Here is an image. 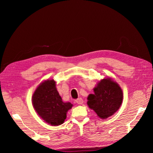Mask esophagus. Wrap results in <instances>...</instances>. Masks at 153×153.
<instances>
[{
    "instance_id": "1",
    "label": "esophagus",
    "mask_w": 153,
    "mask_h": 153,
    "mask_svg": "<svg viewBox=\"0 0 153 153\" xmlns=\"http://www.w3.org/2000/svg\"><path fill=\"white\" fill-rule=\"evenodd\" d=\"M76 102L78 105H82V103H83V99H82V98H77V99L76 100Z\"/></svg>"
}]
</instances>
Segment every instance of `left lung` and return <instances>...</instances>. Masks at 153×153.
Returning <instances> with one entry per match:
<instances>
[{
  "instance_id": "1",
  "label": "left lung",
  "mask_w": 153,
  "mask_h": 153,
  "mask_svg": "<svg viewBox=\"0 0 153 153\" xmlns=\"http://www.w3.org/2000/svg\"><path fill=\"white\" fill-rule=\"evenodd\" d=\"M123 100V91L117 82L107 77L100 80L88 97L87 104L98 117L107 119L119 110Z\"/></svg>"
}]
</instances>
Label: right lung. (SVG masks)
<instances>
[{"label":"right lung","instance_id":"right-lung-1","mask_svg":"<svg viewBox=\"0 0 153 153\" xmlns=\"http://www.w3.org/2000/svg\"><path fill=\"white\" fill-rule=\"evenodd\" d=\"M32 105L38 115L51 126L64 123L67 113L73 105L65 102L56 88L54 79H46L36 88L32 96Z\"/></svg>","mask_w":153,"mask_h":153}]
</instances>
